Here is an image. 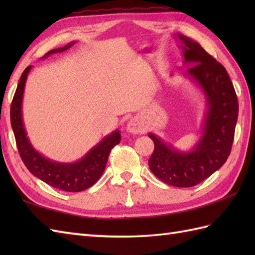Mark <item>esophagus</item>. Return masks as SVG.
<instances>
[{
    "mask_svg": "<svg viewBox=\"0 0 255 255\" xmlns=\"http://www.w3.org/2000/svg\"><path fill=\"white\" fill-rule=\"evenodd\" d=\"M127 131L130 133H141L144 131L143 125L141 124V122L139 121L138 118H132L130 119V122L127 124Z\"/></svg>",
    "mask_w": 255,
    "mask_h": 255,
    "instance_id": "34e87169",
    "label": "esophagus"
}]
</instances>
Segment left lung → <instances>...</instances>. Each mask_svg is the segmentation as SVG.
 Masks as SVG:
<instances>
[{"instance_id": "8db88e82", "label": "left lung", "mask_w": 255, "mask_h": 255, "mask_svg": "<svg viewBox=\"0 0 255 255\" xmlns=\"http://www.w3.org/2000/svg\"><path fill=\"white\" fill-rule=\"evenodd\" d=\"M184 61L192 64L186 74L203 90L207 114L203 136L189 152H180L153 133L154 151L149 159L151 172L169 185L195 186L225 164L231 152L239 112L236 91L223 64L206 52L198 42L177 34Z\"/></svg>"}]
</instances>
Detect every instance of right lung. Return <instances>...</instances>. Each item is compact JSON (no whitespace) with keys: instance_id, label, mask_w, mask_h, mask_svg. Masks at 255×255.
<instances>
[{"instance_id":"1","label":"right lung","mask_w":255,"mask_h":255,"mask_svg":"<svg viewBox=\"0 0 255 255\" xmlns=\"http://www.w3.org/2000/svg\"><path fill=\"white\" fill-rule=\"evenodd\" d=\"M73 44L74 42H70L67 46L59 48V49L50 50L46 53L45 57L51 55V53L67 50ZM30 69L31 66L24 70L14 94L12 104H10V125H12L20 158L31 174L47 183L48 185L64 192H82L94 185L102 176L111 150L121 142V132L119 130H115L103 138L102 141L97 143L94 148H92L82 159L74 163H60V162L45 158L44 155H41L32 148L29 139L27 137L23 123V115H21V103H23L25 83Z\"/></svg>"}]
</instances>
